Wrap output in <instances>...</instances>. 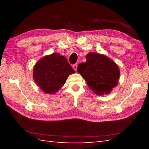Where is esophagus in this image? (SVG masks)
Masks as SVG:
<instances>
[{
    "instance_id": "34e87169",
    "label": "esophagus",
    "mask_w": 149,
    "mask_h": 149,
    "mask_svg": "<svg viewBox=\"0 0 149 149\" xmlns=\"http://www.w3.org/2000/svg\"><path fill=\"white\" fill-rule=\"evenodd\" d=\"M72 67H73V68H74L75 71L77 70V63H75V64H74V65L72 66Z\"/></svg>"
}]
</instances>
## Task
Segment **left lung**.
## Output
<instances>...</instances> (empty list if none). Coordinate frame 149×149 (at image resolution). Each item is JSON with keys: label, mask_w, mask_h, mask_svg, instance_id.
Returning <instances> with one entry per match:
<instances>
[{"label": "left lung", "mask_w": 149, "mask_h": 149, "mask_svg": "<svg viewBox=\"0 0 149 149\" xmlns=\"http://www.w3.org/2000/svg\"><path fill=\"white\" fill-rule=\"evenodd\" d=\"M86 59V62L79 65L77 72L95 93L109 94L118 83V66L108 57L97 52H89Z\"/></svg>", "instance_id": "left-lung-1"}]
</instances>
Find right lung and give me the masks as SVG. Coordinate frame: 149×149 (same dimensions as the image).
I'll use <instances>...</instances> for the list:
<instances>
[{"instance_id": "add662e5", "label": "right lung", "mask_w": 149, "mask_h": 149, "mask_svg": "<svg viewBox=\"0 0 149 149\" xmlns=\"http://www.w3.org/2000/svg\"><path fill=\"white\" fill-rule=\"evenodd\" d=\"M75 72L65 56L59 53L47 55L37 61L33 68V79L43 92H58L70 74Z\"/></svg>"}]
</instances>
